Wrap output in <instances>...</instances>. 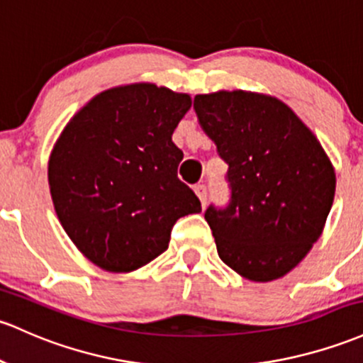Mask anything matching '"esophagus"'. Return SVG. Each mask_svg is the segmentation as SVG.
<instances>
[{
	"label": "esophagus",
	"mask_w": 363,
	"mask_h": 363,
	"mask_svg": "<svg viewBox=\"0 0 363 363\" xmlns=\"http://www.w3.org/2000/svg\"><path fill=\"white\" fill-rule=\"evenodd\" d=\"M194 193L198 194V198H200L201 205L205 206L206 205V200H208V189H206V186L205 184L194 186Z\"/></svg>",
	"instance_id": "esophagus-1"
}]
</instances>
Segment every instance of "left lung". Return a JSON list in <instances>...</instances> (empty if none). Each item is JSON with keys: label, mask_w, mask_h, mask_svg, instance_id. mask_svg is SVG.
Listing matches in <instances>:
<instances>
[{"label": "left lung", "mask_w": 363, "mask_h": 363, "mask_svg": "<svg viewBox=\"0 0 363 363\" xmlns=\"http://www.w3.org/2000/svg\"><path fill=\"white\" fill-rule=\"evenodd\" d=\"M194 111L229 165V203L205 212L218 257L255 282L286 276L324 229L336 191L333 163L277 98L218 91L194 96Z\"/></svg>", "instance_id": "8db88e82"}]
</instances>
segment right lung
I'll return each mask as SVG.
<instances>
[{"label":"right lung","instance_id":"obj_1","mask_svg":"<svg viewBox=\"0 0 363 363\" xmlns=\"http://www.w3.org/2000/svg\"><path fill=\"white\" fill-rule=\"evenodd\" d=\"M189 94L148 82L94 96L51 151L48 181L63 229L87 260L130 272L169 248L177 218L201 203L177 177L172 134Z\"/></svg>","mask_w":363,"mask_h":363}]
</instances>
